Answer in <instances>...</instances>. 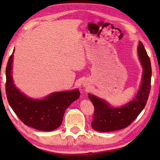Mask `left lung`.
Returning a JSON list of instances; mask_svg holds the SVG:
<instances>
[{"label":"left lung","mask_w":160,"mask_h":160,"mask_svg":"<svg viewBox=\"0 0 160 160\" xmlns=\"http://www.w3.org/2000/svg\"><path fill=\"white\" fill-rule=\"evenodd\" d=\"M138 52L143 69L142 84L135 98L121 108H112L104 100L89 94L94 107L92 127L100 132H110L128 127L138 117L147 104L151 89L152 68L150 58L141 42Z\"/></svg>","instance_id":"left-lung-1"}]
</instances>
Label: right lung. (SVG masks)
<instances>
[{
    "instance_id": "right-lung-1",
    "label": "right lung",
    "mask_w": 160,
    "mask_h": 160,
    "mask_svg": "<svg viewBox=\"0 0 160 160\" xmlns=\"http://www.w3.org/2000/svg\"><path fill=\"white\" fill-rule=\"evenodd\" d=\"M13 53L14 51L8 61L5 71V92L10 106L25 125L42 131H53L61 125L67 108L79 98L80 91L55 92L42 100L28 98L13 84L11 75Z\"/></svg>"
}]
</instances>
